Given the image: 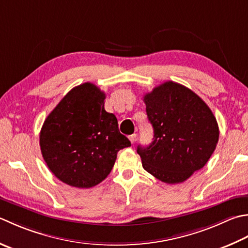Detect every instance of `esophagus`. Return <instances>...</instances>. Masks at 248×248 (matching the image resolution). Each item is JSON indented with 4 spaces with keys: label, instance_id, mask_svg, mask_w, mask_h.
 Segmentation results:
<instances>
[{
    "label": "esophagus",
    "instance_id": "obj_1",
    "mask_svg": "<svg viewBox=\"0 0 248 248\" xmlns=\"http://www.w3.org/2000/svg\"><path fill=\"white\" fill-rule=\"evenodd\" d=\"M129 140H130V142L133 144V143L135 142V140H137V134H135V133H133V134H131V135H130V137H129Z\"/></svg>",
    "mask_w": 248,
    "mask_h": 248
}]
</instances>
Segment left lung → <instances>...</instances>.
Wrapping results in <instances>:
<instances>
[{
    "mask_svg": "<svg viewBox=\"0 0 248 248\" xmlns=\"http://www.w3.org/2000/svg\"><path fill=\"white\" fill-rule=\"evenodd\" d=\"M154 128L149 146L139 145L145 171L167 184L185 182L214 153L219 129L214 114L187 87L166 81L144 95Z\"/></svg>",
    "mask_w": 248,
    "mask_h": 248,
    "instance_id": "1",
    "label": "left lung"
}]
</instances>
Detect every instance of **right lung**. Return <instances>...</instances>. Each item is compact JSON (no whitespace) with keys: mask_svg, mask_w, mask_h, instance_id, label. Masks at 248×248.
Listing matches in <instances>:
<instances>
[{"mask_svg":"<svg viewBox=\"0 0 248 248\" xmlns=\"http://www.w3.org/2000/svg\"><path fill=\"white\" fill-rule=\"evenodd\" d=\"M105 93L85 82L66 93L47 116L40 134L43 158L67 185L90 188L108 177L120 149L131 146L116 116L104 108Z\"/></svg>","mask_w":248,"mask_h":248,"instance_id":"1","label":"right lung"}]
</instances>
